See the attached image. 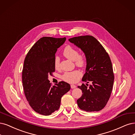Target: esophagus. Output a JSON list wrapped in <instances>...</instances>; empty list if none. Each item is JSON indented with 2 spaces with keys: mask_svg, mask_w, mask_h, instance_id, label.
<instances>
[{
  "mask_svg": "<svg viewBox=\"0 0 135 135\" xmlns=\"http://www.w3.org/2000/svg\"><path fill=\"white\" fill-rule=\"evenodd\" d=\"M71 88L73 89V88H75L76 87V86L75 85H74V84H71Z\"/></svg>",
  "mask_w": 135,
  "mask_h": 135,
  "instance_id": "obj_1",
  "label": "esophagus"
}]
</instances>
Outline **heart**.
Masks as SVG:
<instances>
[{
  "label": "heart",
  "instance_id": "b5f03b06",
  "mask_svg": "<svg viewBox=\"0 0 135 135\" xmlns=\"http://www.w3.org/2000/svg\"><path fill=\"white\" fill-rule=\"evenodd\" d=\"M63 54L66 58L74 61L76 66L78 67H83L86 66L87 58L85 55L82 53H78L77 49L71 46L68 45L64 48ZM54 66L56 69H59L60 67V59L59 57H55ZM82 76V73L81 72L78 70H75L72 72H65L62 76V78L65 82L73 83L78 82Z\"/></svg>",
  "mask_w": 135,
  "mask_h": 135
}]
</instances>
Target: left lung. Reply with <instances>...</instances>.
Returning a JSON list of instances; mask_svg holds the SVG:
<instances>
[{
    "label": "left lung",
    "instance_id": "8db88e82",
    "mask_svg": "<svg viewBox=\"0 0 135 135\" xmlns=\"http://www.w3.org/2000/svg\"><path fill=\"white\" fill-rule=\"evenodd\" d=\"M68 40L80 48L87 58L86 73L82 78L87 84L78 86L83 93L77 99L78 106L87 112L100 111L106 105L112 91L114 74L111 59L102 44L92 36ZM88 83L91 84L89 85Z\"/></svg>",
    "mask_w": 135,
    "mask_h": 135
}]
</instances>
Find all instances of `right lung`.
Instances as JSON below:
<instances>
[{
  "label": "right lung",
  "instance_id": "add662e5",
  "mask_svg": "<svg viewBox=\"0 0 135 135\" xmlns=\"http://www.w3.org/2000/svg\"><path fill=\"white\" fill-rule=\"evenodd\" d=\"M66 37H44L30 49L25 58L22 71L24 94L32 109L48 116L57 111L62 97L71 88L64 81L52 86L48 79L55 72L54 61L57 49L66 41Z\"/></svg>",
  "mask_w": 135,
  "mask_h": 135
}]
</instances>
